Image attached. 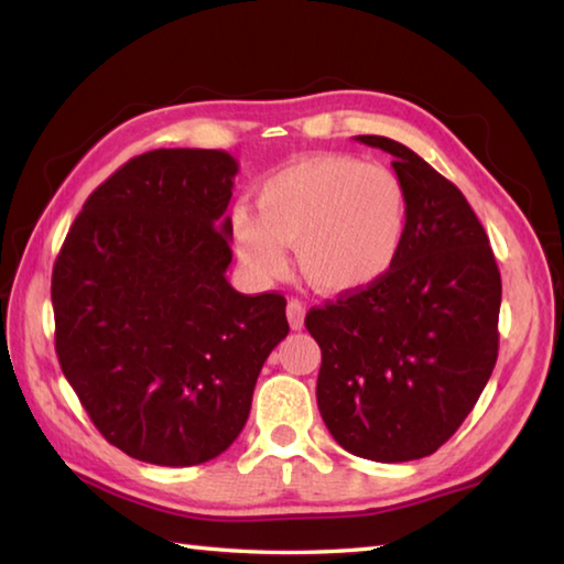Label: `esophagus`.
I'll return each mask as SVG.
<instances>
[{
    "label": "esophagus",
    "mask_w": 564,
    "mask_h": 564,
    "mask_svg": "<svg viewBox=\"0 0 564 564\" xmlns=\"http://www.w3.org/2000/svg\"><path fill=\"white\" fill-rule=\"evenodd\" d=\"M304 314H307V310H304V304L300 300H290V304H288V319H290V327L292 329H302L304 327Z\"/></svg>",
    "instance_id": "obj_1"
}]
</instances>
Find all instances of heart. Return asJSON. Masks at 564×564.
I'll return each mask as SVG.
<instances>
[{
  "label": "heart",
  "mask_w": 564,
  "mask_h": 564,
  "mask_svg": "<svg viewBox=\"0 0 564 564\" xmlns=\"http://www.w3.org/2000/svg\"><path fill=\"white\" fill-rule=\"evenodd\" d=\"M409 197L387 165L351 155H312L257 185V213L237 205L230 230L247 270L272 280L294 245L304 276L329 294L367 290L397 264Z\"/></svg>",
  "instance_id": "heart-1"
}]
</instances>
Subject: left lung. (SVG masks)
<instances>
[{"instance_id":"obj_1","label":"left lung","mask_w":564,"mask_h":564,"mask_svg":"<svg viewBox=\"0 0 564 564\" xmlns=\"http://www.w3.org/2000/svg\"><path fill=\"white\" fill-rule=\"evenodd\" d=\"M393 155L409 227L391 272L310 310L322 349L317 403L344 451L379 463L426 458L476 406L498 359L500 272L456 185L399 141L357 135Z\"/></svg>"}]
</instances>
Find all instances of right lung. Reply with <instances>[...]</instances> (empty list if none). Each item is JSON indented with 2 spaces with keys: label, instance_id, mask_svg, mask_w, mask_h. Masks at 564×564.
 Segmentation results:
<instances>
[{
  "label": "right lung",
  "instance_id": "add662e5",
  "mask_svg": "<svg viewBox=\"0 0 564 564\" xmlns=\"http://www.w3.org/2000/svg\"><path fill=\"white\" fill-rule=\"evenodd\" d=\"M237 161L158 148L88 195L52 274L56 354L94 426L126 456L185 468L232 446L288 300L232 290Z\"/></svg>",
  "mask_w": 564,
  "mask_h": 564
}]
</instances>
